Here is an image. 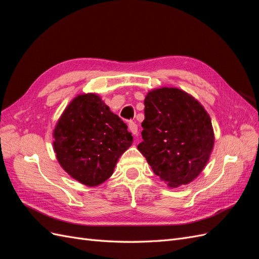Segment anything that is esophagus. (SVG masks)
Listing matches in <instances>:
<instances>
[{"label":"esophagus","mask_w":259,"mask_h":259,"mask_svg":"<svg viewBox=\"0 0 259 259\" xmlns=\"http://www.w3.org/2000/svg\"><path fill=\"white\" fill-rule=\"evenodd\" d=\"M128 130L132 132L133 135H137L138 126H137V124L135 122H133V121L128 122Z\"/></svg>","instance_id":"obj_1"}]
</instances>
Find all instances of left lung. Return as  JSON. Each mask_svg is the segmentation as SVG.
Segmentation results:
<instances>
[{
  "mask_svg": "<svg viewBox=\"0 0 259 259\" xmlns=\"http://www.w3.org/2000/svg\"><path fill=\"white\" fill-rule=\"evenodd\" d=\"M142 126L138 150L168 187L187 185L200 175L215 137L210 117L197 99L175 88L152 90L145 98Z\"/></svg>",
  "mask_w": 259,
  "mask_h": 259,
  "instance_id": "1",
  "label": "left lung"
}]
</instances>
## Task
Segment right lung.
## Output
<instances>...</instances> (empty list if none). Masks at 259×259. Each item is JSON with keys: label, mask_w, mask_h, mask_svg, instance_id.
Listing matches in <instances>:
<instances>
[{"label": "right lung", "mask_w": 259, "mask_h": 259, "mask_svg": "<svg viewBox=\"0 0 259 259\" xmlns=\"http://www.w3.org/2000/svg\"><path fill=\"white\" fill-rule=\"evenodd\" d=\"M53 137L61 167L89 187L106 182L133 143L127 125L92 93L76 96L68 105Z\"/></svg>", "instance_id": "obj_1"}]
</instances>
